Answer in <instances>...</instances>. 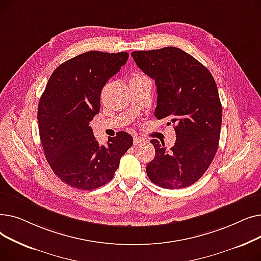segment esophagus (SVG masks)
<instances>
[{
	"mask_svg": "<svg viewBox=\"0 0 261 261\" xmlns=\"http://www.w3.org/2000/svg\"><path fill=\"white\" fill-rule=\"evenodd\" d=\"M146 141H145V139H143V138H141V136H134L133 138V144L134 145H140V144H143V143H145Z\"/></svg>",
	"mask_w": 261,
	"mask_h": 261,
	"instance_id": "obj_1",
	"label": "esophagus"
}]
</instances>
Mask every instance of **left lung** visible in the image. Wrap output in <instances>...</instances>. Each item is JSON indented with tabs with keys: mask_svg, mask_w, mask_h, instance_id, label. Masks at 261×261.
Wrapping results in <instances>:
<instances>
[{
	"mask_svg": "<svg viewBox=\"0 0 261 261\" xmlns=\"http://www.w3.org/2000/svg\"><path fill=\"white\" fill-rule=\"evenodd\" d=\"M131 55L155 81L154 116L170 119L176 134L169 150L162 141H150L155 155L147 165V175L163 188L193 185L210 167L220 140L222 106L216 81L206 67L181 48L168 46Z\"/></svg>",
	"mask_w": 261,
	"mask_h": 261,
	"instance_id": "1",
	"label": "left lung"
}]
</instances>
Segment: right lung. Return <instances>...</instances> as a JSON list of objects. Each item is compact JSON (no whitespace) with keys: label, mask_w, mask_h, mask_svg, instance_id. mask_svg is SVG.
<instances>
[{"label":"right lung","mask_w":261,"mask_h":261,"mask_svg":"<svg viewBox=\"0 0 261 261\" xmlns=\"http://www.w3.org/2000/svg\"><path fill=\"white\" fill-rule=\"evenodd\" d=\"M129 57L126 51L91 50L60 64L50 75L38 106L41 144L54 173L71 187L91 190L111 181L132 136L120 131L100 146L90 121L100 110L109 78Z\"/></svg>","instance_id":"add662e5"}]
</instances>
